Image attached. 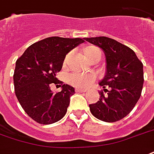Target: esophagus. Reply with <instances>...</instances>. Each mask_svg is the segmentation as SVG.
Segmentation results:
<instances>
[{
	"instance_id": "esophagus-1",
	"label": "esophagus",
	"mask_w": 154,
	"mask_h": 154,
	"mask_svg": "<svg viewBox=\"0 0 154 154\" xmlns=\"http://www.w3.org/2000/svg\"><path fill=\"white\" fill-rule=\"evenodd\" d=\"M75 91H76V92H86V91H87V90H86V89L77 88L76 90H75Z\"/></svg>"
}]
</instances>
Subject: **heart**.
I'll list each match as a JSON object with an SVG mask.
<instances>
[{
	"label": "heart",
	"instance_id": "obj_1",
	"mask_svg": "<svg viewBox=\"0 0 154 154\" xmlns=\"http://www.w3.org/2000/svg\"><path fill=\"white\" fill-rule=\"evenodd\" d=\"M86 56L88 59H91L92 57L95 56L99 54H101L100 49L94 46H89L85 50ZM70 58V53L66 55L63 64L65 65L68 63V60ZM96 79V75L92 72H87V73H81V72H72L69 74L68 77V82L72 86L76 87H86L91 85L94 80Z\"/></svg>",
	"mask_w": 154,
	"mask_h": 154
}]
</instances>
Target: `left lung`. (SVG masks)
<instances>
[{"label": "left lung", "instance_id": "8db88e82", "mask_svg": "<svg viewBox=\"0 0 154 154\" xmlns=\"http://www.w3.org/2000/svg\"><path fill=\"white\" fill-rule=\"evenodd\" d=\"M104 51L106 75L100 85V100L90 104L94 117L106 122H115L131 112L139 99L144 84L143 63L128 46L106 37L86 38Z\"/></svg>", "mask_w": 154, "mask_h": 154}]
</instances>
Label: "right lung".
I'll use <instances>...</instances> for the list:
<instances>
[{"label":"right lung","instance_id":"add662e5","mask_svg":"<svg viewBox=\"0 0 154 154\" xmlns=\"http://www.w3.org/2000/svg\"><path fill=\"white\" fill-rule=\"evenodd\" d=\"M85 42L82 38L51 36L30 45L16 61L14 85L16 97L25 112L37 123L48 125L62 119L67 112L72 86L56 77L66 54ZM62 87L54 93L51 84Z\"/></svg>","mask_w":154,"mask_h":154}]
</instances>
